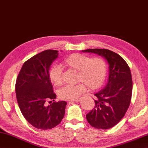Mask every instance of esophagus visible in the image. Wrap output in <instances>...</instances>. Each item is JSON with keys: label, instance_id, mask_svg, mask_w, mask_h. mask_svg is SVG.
Listing matches in <instances>:
<instances>
[{"label": "esophagus", "instance_id": "34e87169", "mask_svg": "<svg viewBox=\"0 0 148 148\" xmlns=\"http://www.w3.org/2000/svg\"><path fill=\"white\" fill-rule=\"evenodd\" d=\"M80 100H81V99H80V98H79V99H75V100H74V101H73L78 102V101H79ZM71 102H72V101H69V103H71Z\"/></svg>", "mask_w": 148, "mask_h": 148}]
</instances>
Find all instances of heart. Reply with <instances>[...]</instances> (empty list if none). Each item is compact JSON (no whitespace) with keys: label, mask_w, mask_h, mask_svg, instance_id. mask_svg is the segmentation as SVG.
I'll return each mask as SVG.
<instances>
[{"label":"heart","mask_w":148,"mask_h":148,"mask_svg":"<svg viewBox=\"0 0 148 148\" xmlns=\"http://www.w3.org/2000/svg\"><path fill=\"white\" fill-rule=\"evenodd\" d=\"M62 65L70 70L77 71V85H67L58 90L59 98L65 100H75L85 92L86 86L91 90L100 88L105 82L107 65L101 58L90 57L80 53H73L63 59ZM49 78L55 86L62 83V70L58 65H53L49 70Z\"/></svg>","instance_id":"b5f03b06"}]
</instances>
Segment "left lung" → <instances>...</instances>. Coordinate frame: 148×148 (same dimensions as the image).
Instances as JSON below:
<instances>
[{"label": "left lung", "mask_w": 148, "mask_h": 148, "mask_svg": "<svg viewBox=\"0 0 148 148\" xmlns=\"http://www.w3.org/2000/svg\"><path fill=\"white\" fill-rule=\"evenodd\" d=\"M82 51L98 54L108 63V83L95 94V106L86 117L91 126L110 129L120 121L130 106L133 90L130 69L120 55L110 50L93 49Z\"/></svg>", "instance_id": "8db88e82"}]
</instances>
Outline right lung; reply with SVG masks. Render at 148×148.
<instances>
[{
    "label": "right lung",
    "mask_w": 148,
    "mask_h": 148,
    "mask_svg": "<svg viewBox=\"0 0 148 148\" xmlns=\"http://www.w3.org/2000/svg\"><path fill=\"white\" fill-rule=\"evenodd\" d=\"M57 50L43 51L27 60L18 75L15 93L19 108L26 120L40 130H50L64 117L67 103L55 101L56 95L49 78L51 63L58 57ZM53 100L49 106L45 102Z\"/></svg>",
    "instance_id": "obj_1"
}]
</instances>
